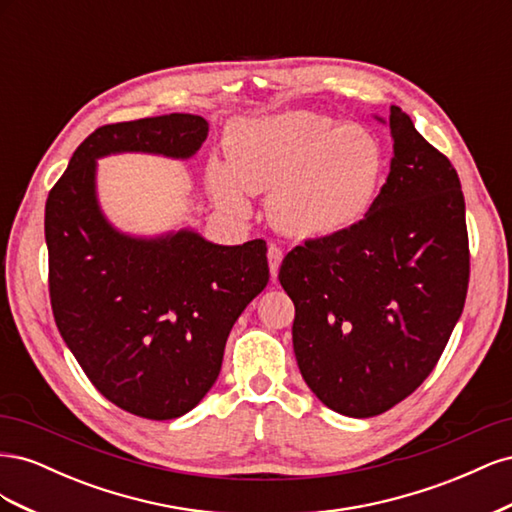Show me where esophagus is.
I'll use <instances>...</instances> for the list:
<instances>
[{
	"label": "esophagus",
	"mask_w": 512,
	"mask_h": 512,
	"mask_svg": "<svg viewBox=\"0 0 512 512\" xmlns=\"http://www.w3.org/2000/svg\"><path fill=\"white\" fill-rule=\"evenodd\" d=\"M267 258H269V271H271V280L275 282V280H277V271H280L282 258H284L282 247H277L275 243H271V245H269V250H267Z\"/></svg>",
	"instance_id": "esophagus-1"
}]
</instances>
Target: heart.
<instances>
[{"label":"heart","instance_id":"1","mask_svg":"<svg viewBox=\"0 0 512 512\" xmlns=\"http://www.w3.org/2000/svg\"><path fill=\"white\" fill-rule=\"evenodd\" d=\"M228 164L207 170L215 205L247 213L250 192H271L273 222L294 237H331L359 222L376 196L384 153L361 126L314 111L241 123L226 138Z\"/></svg>","mask_w":512,"mask_h":512}]
</instances>
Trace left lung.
<instances>
[{
    "label": "left lung",
    "mask_w": 512,
    "mask_h": 512,
    "mask_svg": "<svg viewBox=\"0 0 512 512\" xmlns=\"http://www.w3.org/2000/svg\"><path fill=\"white\" fill-rule=\"evenodd\" d=\"M393 158L361 222L290 250L280 284L309 389L354 418L391 410L436 367L466 303V203L451 160L391 106Z\"/></svg>",
    "instance_id": "8db88e82"
}]
</instances>
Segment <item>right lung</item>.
<instances>
[{"mask_svg":"<svg viewBox=\"0 0 512 512\" xmlns=\"http://www.w3.org/2000/svg\"><path fill=\"white\" fill-rule=\"evenodd\" d=\"M209 123L170 113L91 132L46 198L57 329L91 384L130 414L168 421L218 380L226 339L269 282L267 243L215 245L194 230L141 239L106 222L96 160L121 151L192 158Z\"/></svg>","mask_w":512,"mask_h":512,"instance_id":"right-lung-1","label":"right lung"}]
</instances>
